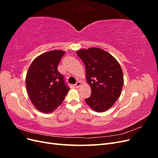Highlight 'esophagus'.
<instances>
[{"instance_id":"obj_1","label":"esophagus","mask_w":158,"mask_h":158,"mask_svg":"<svg viewBox=\"0 0 158 158\" xmlns=\"http://www.w3.org/2000/svg\"><path fill=\"white\" fill-rule=\"evenodd\" d=\"M74 85H75V87H76V88H78L80 86V85H81V82H79V81H78V82L74 84Z\"/></svg>"}]
</instances>
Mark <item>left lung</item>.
Segmentation results:
<instances>
[{"mask_svg":"<svg viewBox=\"0 0 158 158\" xmlns=\"http://www.w3.org/2000/svg\"><path fill=\"white\" fill-rule=\"evenodd\" d=\"M76 53L85 66L86 80L92 89L85 102L95 111H106L121 94L124 80L120 64L109 52L95 47Z\"/></svg>","mask_w":158,"mask_h":158,"instance_id":"1","label":"left lung"}]
</instances>
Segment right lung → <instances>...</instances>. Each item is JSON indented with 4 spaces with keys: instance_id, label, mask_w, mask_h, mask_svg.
I'll list each match as a JSON object with an SVG mask.
<instances>
[{
    "instance_id": "1",
    "label": "right lung",
    "mask_w": 158,
    "mask_h": 158,
    "mask_svg": "<svg viewBox=\"0 0 158 158\" xmlns=\"http://www.w3.org/2000/svg\"><path fill=\"white\" fill-rule=\"evenodd\" d=\"M64 53L60 50L45 52L34 59L28 69V95L33 106L43 113H51L59 107L70 89L57 69Z\"/></svg>"
}]
</instances>
